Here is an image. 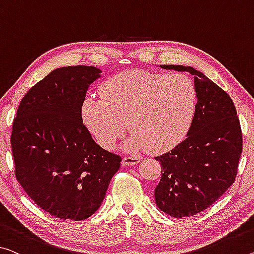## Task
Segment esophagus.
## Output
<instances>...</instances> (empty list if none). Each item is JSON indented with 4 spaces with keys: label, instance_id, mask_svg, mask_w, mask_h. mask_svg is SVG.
I'll list each match as a JSON object with an SVG mask.
<instances>
[{
    "label": "esophagus",
    "instance_id": "34e87169",
    "mask_svg": "<svg viewBox=\"0 0 254 254\" xmlns=\"http://www.w3.org/2000/svg\"><path fill=\"white\" fill-rule=\"evenodd\" d=\"M140 161L139 157H135V155H128L123 159V166H135L136 163Z\"/></svg>",
    "mask_w": 254,
    "mask_h": 254
}]
</instances>
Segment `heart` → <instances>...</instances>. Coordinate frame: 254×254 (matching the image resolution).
<instances>
[{
  "label": "heart",
  "mask_w": 254,
  "mask_h": 254,
  "mask_svg": "<svg viewBox=\"0 0 254 254\" xmlns=\"http://www.w3.org/2000/svg\"><path fill=\"white\" fill-rule=\"evenodd\" d=\"M100 94L85 100L83 118L104 149L122 137L127 125L134 132L127 149H170L186 134L196 104L193 81L183 73L124 71L105 81Z\"/></svg>",
  "instance_id": "b5f03b06"
}]
</instances>
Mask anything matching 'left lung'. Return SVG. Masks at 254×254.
Here are the masks:
<instances>
[{
	"instance_id": "obj_1",
	"label": "left lung",
	"mask_w": 254,
	"mask_h": 254,
	"mask_svg": "<svg viewBox=\"0 0 254 254\" xmlns=\"http://www.w3.org/2000/svg\"><path fill=\"white\" fill-rule=\"evenodd\" d=\"M160 67L194 76L197 102L186 138L155 158L162 171L154 190L158 208L174 218L190 217L208 209L235 181L241 125L231 97L204 73L185 65Z\"/></svg>"
}]
</instances>
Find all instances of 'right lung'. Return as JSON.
I'll return each mask as SVG.
<instances>
[{"label": "right lung", "instance_id": "add662e5", "mask_svg": "<svg viewBox=\"0 0 254 254\" xmlns=\"http://www.w3.org/2000/svg\"><path fill=\"white\" fill-rule=\"evenodd\" d=\"M101 72L92 65L54 69L23 96L13 120L17 181L60 219L91 217L120 168L122 158L97 145L81 118L87 89Z\"/></svg>", "mask_w": 254, "mask_h": 254}]
</instances>
